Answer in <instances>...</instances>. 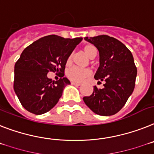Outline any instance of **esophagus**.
<instances>
[{"label":"esophagus","mask_w":154,"mask_h":154,"mask_svg":"<svg viewBox=\"0 0 154 154\" xmlns=\"http://www.w3.org/2000/svg\"><path fill=\"white\" fill-rule=\"evenodd\" d=\"M71 85H76V86H80V85H81V84L77 83V82H74V81H71Z\"/></svg>","instance_id":"obj_1"}]
</instances>
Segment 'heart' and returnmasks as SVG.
Here are the masks:
<instances>
[{
	"mask_svg": "<svg viewBox=\"0 0 154 154\" xmlns=\"http://www.w3.org/2000/svg\"><path fill=\"white\" fill-rule=\"evenodd\" d=\"M84 51L87 55V56L90 59H93L95 57L97 54L96 48L93 45L88 44L84 47ZM73 55H69L67 59V63H70L72 60ZM91 76V71L88 69H81L78 67H72L67 71V77H69L71 81H76V82H81L87 77Z\"/></svg>",
	"mask_w": 154,
	"mask_h": 154,
	"instance_id": "heart-1",
	"label": "heart"
}]
</instances>
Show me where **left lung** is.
Instances as JSON below:
<instances>
[{
  "label": "left lung",
  "mask_w": 154,
  "mask_h": 154,
  "mask_svg": "<svg viewBox=\"0 0 154 154\" xmlns=\"http://www.w3.org/2000/svg\"><path fill=\"white\" fill-rule=\"evenodd\" d=\"M99 52V66L95 79L105 81L104 88L85 96V103L95 113L111 116L122 109L135 88L137 68L131 52L121 41L107 35L85 37ZM101 83V82H100Z\"/></svg>",
  "instance_id": "obj_1"
}]
</instances>
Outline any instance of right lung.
Segmentation results:
<instances>
[{
	"instance_id": "1",
	"label": "right lung",
	"mask_w": 154,
	"mask_h": 154,
	"mask_svg": "<svg viewBox=\"0 0 154 154\" xmlns=\"http://www.w3.org/2000/svg\"><path fill=\"white\" fill-rule=\"evenodd\" d=\"M81 41L82 37L48 35L23 50L15 65L14 90L27 111L43 114L57 104L64 88L70 84L63 77L67 59ZM50 71L59 72L61 78L56 82L48 79Z\"/></svg>"
}]
</instances>
